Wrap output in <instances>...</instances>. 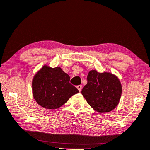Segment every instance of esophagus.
I'll use <instances>...</instances> for the list:
<instances>
[{"label": "esophagus", "mask_w": 150, "mask_h": 150, "mask_svg": "<svg viewBox=\"0 0 150 150\" xmlns=\"http://www.w3.org/2000/svg\"><path fill=\"white\" fill-rule=\"evenodd\" d=\"M77 89L79 90V92H81V90H82V86H81V85H78V86H77Z\"/></svg>", "instance_id": "esophagus-1"}]
</instances>
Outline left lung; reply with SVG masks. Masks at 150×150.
<instances>
[{
	"label": "left lung",
	"mask_w": 150,
	"mask_h": 150,
	"mask_svg": "<svg viewBox=\"0 0 150 150\" xmlns=\"http://www.w3.org/2000/svg\"><path fill=\"white\" fill-rule=\"evenodd\" d=\"M87 80L81 93L93 109L103 113L116 107L122 94V85L115 75L92 70L88 74Z\"/></svg>",
	"instance_id": "8db88e82"
}]
</instances>
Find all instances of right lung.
Masks as SVG:
<instances>
[{"label": "right lung", "mask_w": 150, "mask_h": 150, "mask_svg": "<svg viewBox=\"0 0 150 150\" xmlns=\"http://www.w3.org/2000/svg\"><path fill=\"white\" fill-rule=\"evenodd\" d=\"M69 76L60 67L51 68L44 66L32 81L35 100L45 108H59L79 92L77 88L69 83Z\"/></svg>", "instance_id": "1"}]
</instances>
